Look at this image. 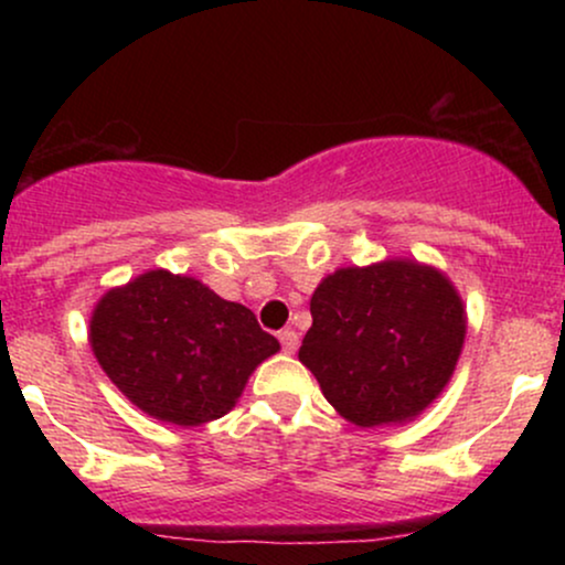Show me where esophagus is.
I'll list each match as a JSON object with an SVG mask.
<instances>
[{
    "instance_id": "obj_1",
    "label": "esophagus",
    "mask_w": 565,
    "mask_h": 565,
    "mask_svg": "<svg viewBox=\"0 0 565 565\" xmlns=\"http://www.w3.org/2000/svg\"><path fill=\"white\" fill-rule=\"evenodd\" d=\"M278 342H281L284 353H295L297 345H300V337H297L295 329H281L278 332Z\"/></svg>"
}]
</instances>
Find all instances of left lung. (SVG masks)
<instances>
[{
    "mask_svg": "<svg viewBox=\"0 0 565 565\" xmlns=\"http://www.w3.org/2000/svg\"><path fill=\"white\" fill-rule=\"evenodd\" d=\"M300 361L361 427L417 417L444 391L465 342L449 278L408 260L342 268L310 297Z\"/></svg>",
    "mask_w": 565,
    "mask_h": 565,
    "instance_id": "left-lung-1",
    "label": "left lung"
}]
</instances>
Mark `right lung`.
<instances>
[{
	"mask_svg": "<svg viewBox=\"0 0 565 565\" xmlns=\"http://www.w3.org/2000/svg\"><path fill=\"white\" fill-rule=\"evenodd\" d=\"M89 342L135 406L183 427L228 414L255 366L278 350L249 308L167 270L108 291L89 321Z\"/></svg>",
	"mask_w": 565,
	"mask_h": 565,
	"instance_id": "add662e5",
	"label": "right lung"
}]
</instances>
